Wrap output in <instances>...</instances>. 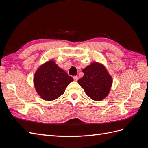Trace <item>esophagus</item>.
<instances>
[{
    "label": "esophagus",
    "mask_w": 148,
    "mask_h": 148,
    "mask_svg": "<svg viewBox=\"0 0 148 148\" xmlns=\"http://www.w3.org/2000/svg\"><path fill=\"white\" fill-rule=\"evenodd\" d=\"M73 79L75 80V81H78V76H74V77H73Z\"/></svg>",
    "instance_id": "obj_1"
}]
</instances>
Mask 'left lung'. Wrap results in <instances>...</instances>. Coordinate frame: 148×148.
I'll return each instance as SVG.
<instances>
[{"mask_svg": "<svg viewBox=\"0 0 148 148\" xmlns=\"http://www.w3.org/2000/svg\"><path fill=\"white\" fill-rule=\"evenodd\" d=\"M84 76L78 80L88 96L99 101L108 95L112 79L105 67L100 64L92 63L83 70Z\"/></svg>", "mask_w": 148, "mask_h": 148, "instance_id": "8db88e82", "label": "left lung"}]
</instances>
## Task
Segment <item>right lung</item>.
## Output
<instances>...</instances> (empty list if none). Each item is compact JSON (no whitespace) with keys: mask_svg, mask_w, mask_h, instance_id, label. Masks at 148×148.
<instances>
[{"mask_svg":"<svg viewBox=\"0 0 148 148\" xmlns=\"http://www.w3.org/2000/svg\"><path fill=\"white\" fill-rule=\"evenodd\" d=\"M53 61L43 64L36 71L34 77V83L36 91L42 99L53 101L63 95L65 88L73 81Z\"/></svg>","mask_w":148,"mask_h":148,"instance_id":"add662e5","label":"right lung"}]
</instances>
